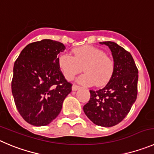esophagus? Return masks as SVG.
Here are the masks:
<instances>
[{
	"instance_id": "34e87169",
	"label": "esophagus",
	"mask_w": 154,
	"mask_h": 154,
	"mask_svg": "<svg viewBox=\"0 0 154 154\" xmlns=\"http://www.w3.org/2000/svg\"><path fill=\"white\" fill-rule=\"evenodd\" d=\"M80 89H81V87H80V86L76 85V84H74V85L72 86V90H74V91H75V90H80Z\"/></svg>"
}]
</instances>
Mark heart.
Wrapping results in <instances>:
<instances>
[{"label": "heart", "mask_w": 154, "mask_h": 154, "mask_svg": "<svg viewBox=\"0 0 154 154\" xmlns=\"http://www.w3.org/2000/svg\"><path fill=\"white\" fill-rule=\"evenodd\" d=\"M72 53V55L64 53L57 57L58 67L66 80L74 79L83 67L85 74L77 79L80 84L103 87L110 81L115 72V61L103 50L84 45L73 49Z\"/></svg>", "instance_id": "1"}]
</instances>
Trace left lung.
I'll list each match as a JSON object with an SVG mask.
<instances>
[{
    "label": "left lung",
    "instance_id": "1",
    "mask_svg": "<svg viewBox=\"0 0 154 154\" xmlns=\"http://www.w3.org/2000/svg\"><path fill=\"white\" fill-rule=\"evenodd\" d=\"M100 43L111 50L115 72L103 88L90 90V99L84 112L95 125L112 127L127 116L137 99L138 70L131 54L124 48L113 42Z\"/></svg>",
    "mask_w": 154,
    "mask_h": 154
}]
</instances>
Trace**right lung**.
<instances>
[{
  "instance_id": "right-lung-1",
  "label": "right lung",
  "mask_w": 154,
  "mask_h": 154,
  "mask_svg": "<svg viewBox=\"0 0 154 154\" xmlns=\"http://www.w3.org/2000/svg\"><path fill=\"white\" fill-rule=\"evenodd\" d=\"M64 44L43 39L27 45L14 66L11 89L16 107L23 119L35 126L51 123L71 92L57 64Z\"/></svg>"
}]
</instances>
